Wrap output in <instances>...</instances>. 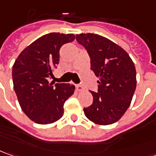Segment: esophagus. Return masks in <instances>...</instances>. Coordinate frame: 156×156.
Returning a JSON list of instances; mask_svg holds the SVG:
<instances>
[{"label": "esophagus", "instance_id": "obj_1", "mask_svg": "<svg viewBox=\"0 0 156 156\" xmlns=\"http://www.w3.org/2000/svg\"><path fill=\"white\" fill-rule=\"evenodd\" d=\"M76 90L78 91H82L83 90V87L82 84H76Z\"/></svg>", "mask_w": 156, "mask_h": 156}]
</instances>
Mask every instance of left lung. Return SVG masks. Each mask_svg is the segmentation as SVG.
<instances>
[{
    "label": "left lung",
    "instance_id": "1",
    "mask_svg": "<svg viewBox=\"0 0 156 156\" xmlns=\"http://www.w3.org/2000/svg\"><path fill=\"white\" fill-rule=\"evenodd\" d=\"M90 58V69L99 78L98 92L91 91L92 105L83 108L89 120L100 125L117 122L126 112L136 87V72L121 46L95 34L76 35Z\"/></svg>",
    "mask_w": 156,
    "mask_h": 156
}]
</instances>
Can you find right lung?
Returning <instances> with one entry per match:
<instances>
[{"instance_id": "1", "label": "right lung", "mask_w": 156, "mask_h": 156, "mask_svg": "<svg viewBox=\"0 0 156 156\" xmlns=\"http://www.w3.org/2000/svg\"><path fill=\"white\" fill-rule=\"evenodd\" d=\"M74 40L72 34L43 35L25 48L14 62V91L25 114L36 123L49 124L60 119L65 102L74 92L73 84L49 82L52 69L59 63L61 46Z\"/></svg>"}]
</instances>
